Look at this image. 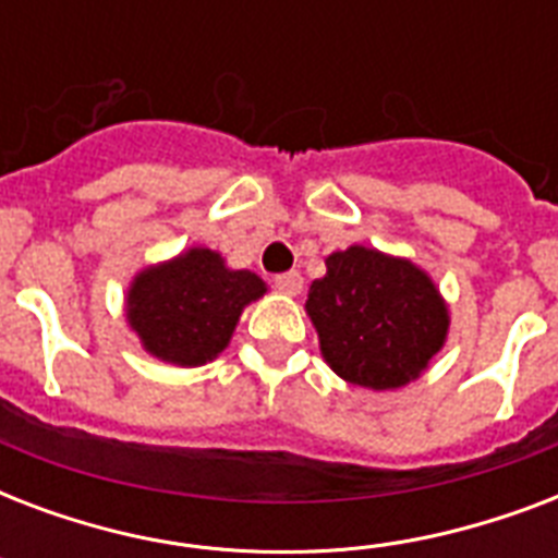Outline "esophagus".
<instances>
[{"label":"esophagus","instance_id":"34e87169","mask_svg":"<svg viewBox=\"0 0 558 558\" xmlns=\"http://www.w3.org/2000/svg\"><path fill=\"white\" fill-rule=\"evenodd\" d=\"M275 287H278L280 292H287V295H298L301 287H304V278H301V271H283V275L275 278Z\"/></svg>","mask_w":558,"mask_h":558}]
</instances>
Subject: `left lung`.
<instances>
[{"label": "left lung", "mask_w": 558, "mask_h": 558, "mask_svg": "<svg viewBox=\"0 0 558 558\" xmlns=\"http://www.w3.org/2000/svg\"><path fill=\"white\" fill-rule=\"evenodd\" d=\"M324 362L359 388H402L428 367L449 336L440 289L405 257L365 245L327 257L306 295Z\"/></svg>", "instance_id": "1"}]
</instances>
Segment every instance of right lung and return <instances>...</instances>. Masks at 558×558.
Wrapping results in <instances>:
<instances>
[{
  "label": "right lung",
  "mask_w": 558,
  "mask_h": 558,
  "mask_svg": "<svg viewBox=\"0 0 558 558\" xmlns=\"http://www.w3.org/2000/svg\"><path fill=\"white\" fill-rule=\"evenodd\" d=\"M263 295L266 283L254 271L228 269L210 248H187L135 275L126 322L150 356L199 367L228 348L240 313Z\"/></svg>",
  "instance_id": "obj_1"
}]
</instances>
